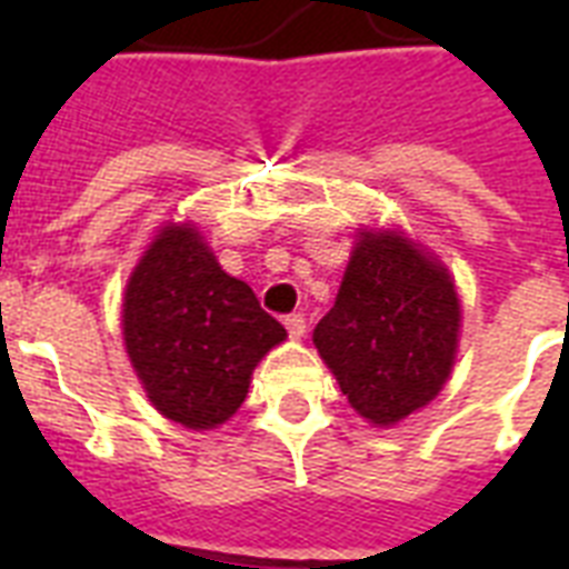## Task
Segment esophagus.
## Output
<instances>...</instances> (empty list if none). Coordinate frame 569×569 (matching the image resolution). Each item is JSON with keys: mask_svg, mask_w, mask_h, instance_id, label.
Returning <instances> with one entry per match:
<instances>
[{"mask_svg": "<svg viewBox=\"0 0 569 569\" xmlns=\"http://www.w3.org/2000/svg\"><path fill=\"white\" fill-rule=\"evenodd\" d=\"M286 330H289V337L301 339L307 333V319H303L301 312H292V316H286Z\"/></svg>", "mask_w": 569, "mask_h": 569, "instance_id": "obj_1", "label": "esophagus"}]
</instances>
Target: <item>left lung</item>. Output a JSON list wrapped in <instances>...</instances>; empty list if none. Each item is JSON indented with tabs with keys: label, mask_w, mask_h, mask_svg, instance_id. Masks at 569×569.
Here are the masks:
<instances>
[{
	"label": "left lung",
	"mask_w": 569,
	"mask_h": 569,
	"mask_svg": "<svg viewBox=\"0 0 569 569\" xmlns=\"http://www.w3.org/2000/svg\"><path fill=\"white\" fill-rule=\"evenodd\" d=\"M458 333L449 268L401 232L363 230L312 342L348 405L383 428L437 398L455 366Z\"/></svg>",
	"instance_id": "1"
}]
</instances>
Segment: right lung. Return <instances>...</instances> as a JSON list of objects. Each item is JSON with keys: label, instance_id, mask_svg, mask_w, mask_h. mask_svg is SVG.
<instances>
[{"label": "right lung", "instance_id": "right-lung-1", "mask_svg": "<svg viewBox=\"0 0 569 569\" xmlns=\"http://www.w3.org/2000/svg\"><path fill=\"white\" fill-rule=\"evenodd\" d=\"M283 339V325L218 266L194 223L162 227L123 292L132 369L156 410L191 431L227 422L259 360Z\"/></svg>", "mask_w": 569, "mask_h": 569}]
</instances>
